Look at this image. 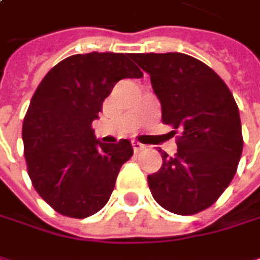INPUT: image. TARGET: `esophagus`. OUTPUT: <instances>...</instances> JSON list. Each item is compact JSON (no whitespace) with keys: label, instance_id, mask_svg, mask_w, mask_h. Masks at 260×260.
Wrapping results in <instances>:
<instances>
[{"label":"esophagus","instance_id":"obj_1","mask_svg":"<svg viewBox=\"0 0 260 260\" xmlns=\"http://www.w3.org/2000/svg\"><path fill=\"white\" fill-rule=\"evenodd\" d=\"M132 149H134V152H141L144 149V146L138 141H132Z\"/></svg>","mask_w":260,"mask_h":260}]
</instances>
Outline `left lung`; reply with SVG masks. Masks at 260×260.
Segmentation results:
<instances>
[{
    "instance_id": "8db88e82",
    "label": "left lung",
    "mask_w": 260,
    "mask_h": 260,
    "mask_svg": "<svg viewBox=\"0 0 260 260\" xmlns=\"http://www.w3.org/2000/svg\"><path fill=\"white\" fill-rule=\"evenodd\" d=\"M150 75L162 123L179 131L178 152H161V169L147 176L153 199L178 215L197 214L217 202L234 179L242 153L239 110L209 66L181 54H134Z\"/></svg>"
}]
</instances>
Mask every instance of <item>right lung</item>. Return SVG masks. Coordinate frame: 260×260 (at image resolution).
<instances>
[{
    "mask_svg": "<svg viewBox=\"0 0 260 260\" xmlns=\"http://www.w3.org/2000/svg\"><path fill=\"white\" fill-rule=\"evenodd\" d=\"M141 77L131 54L90 52L64 58L39 84L22 125L24 155L34 189L58 214L85 218L107 205L134 150L129 140H96L91 122L117 81Z\"/></svg>",
    "mask_w": 260,
    "mask_h": 260,
    "instance_id": "1",
    "label": "right lung"
}]
</instances>
